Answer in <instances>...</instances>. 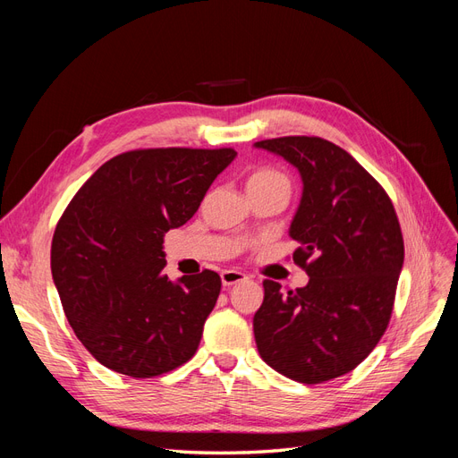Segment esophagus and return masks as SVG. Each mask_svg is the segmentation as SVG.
I'll use <instances>...</instances> for the list:
<instances>
[{
    "mask_svg": "<svg viewBox=\"0 0 458 458\" xmlns=\"http://www.w3.org/2000/svg\"><path fill=\"white\" fill-rule=\"evenodd\" d=\"M246 279H248V276L244 273L234 271V269H225L224 273H221V284H224L225 288L237 284V283H242Z\"/></svg>",
    "mask_w": 458,
    "mask_h": 458,
    "instance_id": "obj_1",
    "label": "esophagus"
}]
</instances>
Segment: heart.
Instances as JSON below:
<instances>
[{
    "label": "heart",
    "instance_id": "obj_1",
    "mask_svg": "<svg viewBox=\"0 0 458 458\" xmlns=\"http://www.w3.org/2000/svg\"><path fill=\"white\" fill-rule=\"evenodd\" d=\"M248 191H279L288 199L290 189H293V183L286 174L273 170V168H261L256 170L246 182Z\"/></svg>",
    "mask_w": 458,
    "mask_h": 458
}]
</instances>
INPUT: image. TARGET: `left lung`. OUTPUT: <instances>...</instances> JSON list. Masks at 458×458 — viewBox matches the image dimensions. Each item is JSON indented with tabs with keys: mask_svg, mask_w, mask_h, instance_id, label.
Here are the masks:
<instances>
[{
	"mask_svg": "<svg viewBox=\"0 0 458 458\" xmlns=\"http://www.w3.org/2000/svg\"><path fill=\"white\" fill-rule=\"evenodd\" d=\"M296 165L303 192L290 224L310 283L263 281L254 336L263 361L301 384L353 370L390 323L405 248L394 204L350 152L321 137L258 141Z\"/></svg>",
	"mask_w": 458,
	"mask_h": 458,
	"instance_id": "left-lung-1",
	"label": "left lung"
}]
</instances>
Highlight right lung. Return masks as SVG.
<instances>
[{"mask_svg": "<svg viewBox=\"0 0 458 458\" xmlns=\"http://www.w3.org/2000/svg\"><path fill=\"white\" fill-rule=\"evenodd\" d=\"M234 148H137L97 170L66 206L51 273L68 323L110 370L160 377L195 355L221 279L164 275V234L195 216Z\"/></svg>", "mask_w": 458, "mask_h": 458, "instance_id": "right-lung-1", "label": "right lung"}]
</instances>
